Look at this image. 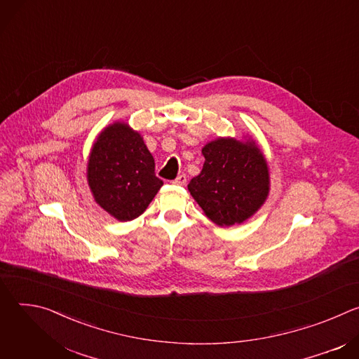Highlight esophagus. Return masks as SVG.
<instances>
[{
    "label": "esophagus",
    "mask_w": 359,
    "mask_h": 359,
    "mask_svg": "<svg viewBox=\"0 0 359 359\" xmlns=\"http://www.w3.org/2000/svg\"><path fill=\"white\" fill-rule=\"evenodd\" d=\"M186 182H187V177H186V175H179L172 183L173 184H179V186H184L186 184Z\"/></svg>",
    "instance_id": "1"
}]
</instances>
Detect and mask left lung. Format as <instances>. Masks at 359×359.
Wrapping results in <instances>:
<instances>
[{
  "instance_id": "8db88e82",
  "label": "left lung",
  "mask_w": 359,
  "mask_h": 359,
  "mask_svg": "<svg viewBox=\"0 0 359 359\" xmlns=\"http://www.w3.org/2000/svg\"><path fill=\"white\" fill-rule=\"evenodd\" d=\"M200 175L187 186L213 223L240 224L257 212L270 191V173L263 151L254 140L219 137L201 149Z\"/></svg>"
}]
</instances>
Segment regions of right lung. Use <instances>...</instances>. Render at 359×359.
<instances>
[{
    "instance_id": "1",
    "label": "right lung",
    "mask_w": 359,
    "mask_h": 359,
    "mask_svg": "<svg viewBox=\"0 0 359 359\" xmlns=\"http://www.w3.org/2000/svg\"><path fill=\"white\" fill-rule=\"evenodd\" d=\"M86 177L95 201L119 222L139 217L163 186L143 137L123 122H115L99 133L90 150Z\"/></svg>"
}]
</instances>
